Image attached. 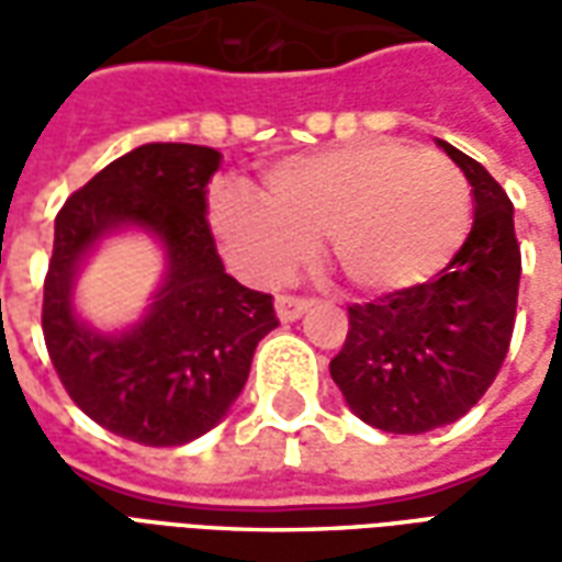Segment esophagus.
<instances>
[{"instance_id":"1","label":"esophagus","mask_w":562,"mask_h":562,"mask_svg":"<svg viewBox=\"0 0 562 562\" xmlns=\"http://www.w3.org/2000/svg\"><path fill=\"white\" fill-rule=\"evenodd\" d=\"M313 301H306V297H297V294H280L277 297V316L282 322H294V318H301L310 310Z\"/></svg>"}]
</instances>
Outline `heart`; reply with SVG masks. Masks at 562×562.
I'll return each instance as SVG.
<instances>
[{"mask_svg":"<svg viewBox=\"0 0 562 562\" xmlns=\"http://www.w3.org/2000/svg\"><path fill=\"white\" fill-rule=\"evenodd\" d=\"M213 232L256 280H282L325 240L330 268L358 292L422 285L470 232V186L439 153L358 144L270 165L261 201L222 186Z\"/></svg>","mask_w":562,"mask_h":562,"instance_id":"1","label":"heart"}]
</instances>
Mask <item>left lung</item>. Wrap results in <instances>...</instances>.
<instances>
[{
  "label": "left lung",
  "mask_w": 562,
  "mask_h": 562,
  "mask_svg": "<svg viewBox=\"0 0 562 562\" xmlns=\"http://www.w3.org/2000/svg\"><path fill=\"white\" fill-rule=\"evenodd\" d=\"M472 186L475 222L434 280L349 306L330 376L361 422L427 434L482 401L506 361L518 310L520 246L512 201L482 165L436 140Z\"/></svg>",
  "instance_id": "obj_1"
}]
</instances>
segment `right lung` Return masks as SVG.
<instances>
[{"instance_id":"1","label":"right lung","mask_w":562,"mask_h":562,"mask_svg":"<svg viewBox=\"0 0 562 562\" xmlns=\"http://www.w3.org/2000/svg\"><path fill=\"white\" fill-rule=\"evenodd\" d=\"M222 153L144 144L111 161L56 213L42 328L68 397L104 430L165 448L192 442L244 391L258 340L280 325L273 297L225 273L207 225V183ZM123 227L153 233L169 270L140 323L90 329L70 292L82 258Z\"/></svg>"}]
</instances>
